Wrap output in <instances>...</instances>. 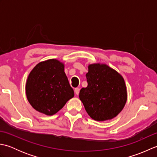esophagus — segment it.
Returning <instances> with one entry per match:
<instances>
[{
	"label": "esophagus",
	"instance_id": "obj_1",
	"mask_svg": "<svg viewBox=\"0 0 157 157\" xmlns=\"http://www.w3.org/2000/svg\"><path fill=\"white\" fill-rule=\"evenodd\" d=\"M75 94L76 95H78L79 94V89L78 88H75Z\"/></svg>",
	"mask_w": 157,
	"mask_h": 157
}]
</instances>
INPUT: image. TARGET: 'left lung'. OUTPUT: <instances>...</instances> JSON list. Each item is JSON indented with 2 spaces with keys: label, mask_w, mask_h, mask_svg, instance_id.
<instances>
[{
  "label": "left lung",
  "mask_w": 157,
  "mask_h": 157,
  "mask_svg": "<svg viewBox=\"0 0 157 157\" xmlns=\"http://www.w3.org/2000/svg\"><path fill=\"white\" fill-rule=\"evenodd\" d=\"M88 67L86 75L88 86L80 90L79 96L86 112L98 121L115 118L127 102L124 79L105 63H93Z\"/></svg>",
  "instance_id": "obj_1"
}]
</instances>
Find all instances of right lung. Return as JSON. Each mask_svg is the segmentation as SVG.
I'll list each match as a JSON object with an SVG mask.
<instances>
[{
  "mask_svg": "<svg viewBox=\"0 0 157 157\" xmlns=\"http://www.w3.org/2000/svg\"><path fill=\"white\" fill-rule=\"evenodd\" d=\"M29 104L36 111L53 115L74 96L65 73V64L52 59L41 61L29 73L25 84Z\"/></svg>",
  "mask_w": 157,
  "mask_h": 157,
  "instance_id": "add662e5",
  "label": "right lung"
}]
</instances>
